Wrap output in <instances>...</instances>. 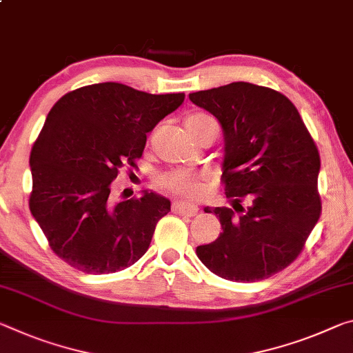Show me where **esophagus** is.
<instances>
[{"label":"esophagus","mask_w":353,"mask_h":353,"mask_svg":"<svg viewBox=\"0 0 353 353\" xmlns=\"http://www.w3.org/2000/svg\"><path fill=\"white\" fill-rule=\"evenodd\" d=\"M198 207L196 205H192V204H183V203H179V201H174L172 203V212L179 215H185V216H194L198 215Z\"/></svg>","instance_id":"obj_1"}]
</instances>
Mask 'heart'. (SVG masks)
Segmentation results:
<instances>
[{
    "instance_id": "b5f03b06",
    "label": "heart",
    "mask_w": 353,
    "mask_h": 353,
    "mask_svg": "<svg viewBox=\"0 0 353 353\" xmlns=\"http://www.w3.org/2000/svg\"><path fill=\"white\" fill-rule=\"evenodd\" d=\"M207 122H214V119H210L205 114H193L185 121V125L187 130H193V128L207 124ZM204 174H199V172L190 170H171L160 174L159 179H157V185L163 190V192L183 199L198 198L201 192L204 190Z\"/></svg>"
}]
</instances>
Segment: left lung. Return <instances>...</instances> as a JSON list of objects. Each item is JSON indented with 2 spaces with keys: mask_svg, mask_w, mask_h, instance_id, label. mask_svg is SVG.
<instances>
[{
  "mask_svg": "<svg viewBox=\"0 0 353 353\" xmlns=\"http://www.w3.org/2000/svg\"><path fill=\"white\" fill-rule=\"evenodd\" d=\"M225 137L223 183L231 207H205L223 232L196 254L215 275L253 283L297 259L321 216V157L290 100L275 89L236 81L190 94ZM248 204L243 206V203Z\"/></svg>",
  "mask_w": 353,
  "mask_h": 353,
  "instance_id": "8db88e82",
  "label": "left lung"
}]
</instances>
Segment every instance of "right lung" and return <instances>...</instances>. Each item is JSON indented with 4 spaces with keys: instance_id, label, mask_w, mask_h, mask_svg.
Segmentation results:
<instances>
[{
    "instance_id": "add662e5",
    "label": "right lung",
    "mask_w": 353,
    "mask_h": 353,
    "mask_svg": "<svg viewBox=\"0 0 353 353\" xmlns=\"http://www.w3.org/2000/svg\"><path fill=\"white\" fill-rule=\"evenodd\" d=\"M183 99V92L155 96L108 81L67 92L50 110L30 157V210L70 267L103 275L146 253L170 199L144 192L114 203L111 182L122 166H135L146 133Z\"/></svg>"
}]
</instances>
